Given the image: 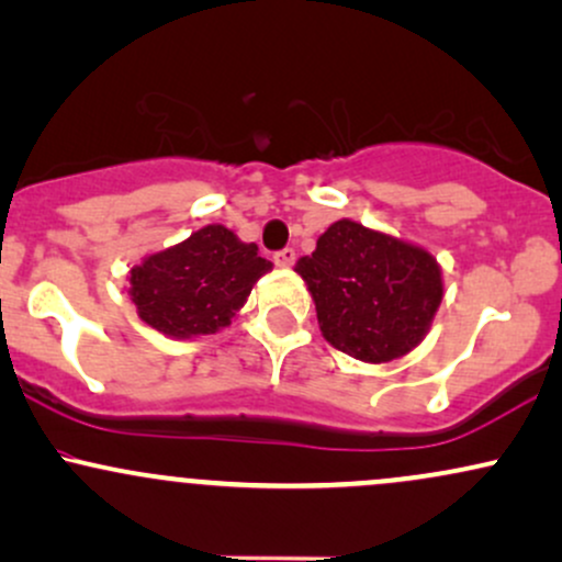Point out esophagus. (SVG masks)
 <instances>
[{"mask_svg":"<svg viewBox=\"0 0 562 562\" xmlns=\"http://www.w3.org/2000/svg\"><path fill=\"white\" fill-rule=\"evenodd\" d=\"M293 261H295V250L293 248H282V250H277V254H274L277 267L290 269V267H293Z\"/></svg>","mask_w":562,"mask_h":562,"instance_id":"1","label":"esophagus"}]
</instances>
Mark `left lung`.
Listing matches in <instances>:
<instances>
[{
    "instance_id": "8db88e82",
    "label": "left lung",
    "mask_w": 562,
    "mask_h": 562,
    "mask_svg": "<svg viewBox=\"0 0 562 562\" xmlns=\"http://www.w3.org/2000/svg\"><path fill=\"white\" fill-rule=\"evenodd\" d=\"M295 272L308 285L327 344L367 364L420 346L443 299L434 254L351 218L330 224Z\"/></svg>"
}]
</instances>
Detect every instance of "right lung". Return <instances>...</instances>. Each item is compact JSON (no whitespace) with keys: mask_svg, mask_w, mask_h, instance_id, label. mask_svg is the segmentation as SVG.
Masks as SVG:
<instances>
[{"mask_svg":"<svg viewBox=\"0 0 562 562\" xmlns=\"http://www.w3.org/2000/svg\"><path fill=\"white\" fill-rule=\"evenodd\" d=\"M272 269L259 245L243 243L222 224L142 259L128 272V295L139 319L169 338H198L227 327L250 290Z\"/></svg>","mask_w":562,"mask_h":562,"instance_id":"obj_1","label":"right lung"}]
</instances>
